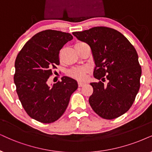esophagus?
<instances>
[{
  "mask_svg": "<svg viewBox=\"0 0 152 152\" xmlns=\"http://www.w3.org/2000/svg\"><path fill=\"white\" fill-rule=\"evenodd\" d=\"M78 86H79V87H82V86H83L86 83H83V82L79 81L78 83Z\"/></svg>",
  "mask_w": 152,
  "mask_h": 152,
  "instance_id": "obj_1",
  "label": "esophagus"
}]
</instances>
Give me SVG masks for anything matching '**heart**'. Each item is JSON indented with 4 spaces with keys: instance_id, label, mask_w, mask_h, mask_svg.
<instances>
[{
    "instance_id": "1",
    "label": "heart",
    "mask_w": 152,
    "mask_h": 152,
    "mask_svg": "<svg viewBox=\"0 0 152 152\" xmlns=\"http://www.w3.org/2000/svg\"><path fill=\"white\" fill-rule=\"evenodd\" d=\"M85 43L83 42H78L75 45H80V44ZM89 71V69L87 66H78L74 67L72 69L69 71V75L72 76V78H76V79L82 80L86 78V74Z\"/></svg>"
}]
</instances>
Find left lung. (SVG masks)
I'll list each match as a JSON object with an SVG mask.
<instances>
[{
    "label": "left lung",
    "instance_id": "1",
    "mask_svg": "<svg viewBox=\"0 0 152 152\" xmlns=\"http://www.w3.org/2000/svg\"><path fill=\"white\" fill-rule=\"evenodd\" d=\"M80 41L90 45L95 68L94 77L102 81L91 83L93 93L89 103L93 111L104 119L121 116L135 101L140 87L141 66L133 45L114 28L96 26L73 32Z\"/></svg>",
    "mask_w": 152,
    "mask_h": 152
}]
</instances>
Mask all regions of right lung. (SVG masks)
<instances>
[{
  "instance_id": "obj_1",
  "label": "right lung",
  "mask_w": 152,
  "mask_h": 152,
  "mask_svg": "<svg viewBox=\"0 0 152 152\" xmlns=\"http://www.w3.org/2000/svg\"><path fill=\"white\" fill-rule=\"evenodd\" d=\"M72 39L69 33L43 31L26 42L15 59L17 93L27 114L38 121L50 124L60 118L78 88L77 81L68 76L51 86L47 83L59 64V51Z\"/></svg>"
}]
</instances>
